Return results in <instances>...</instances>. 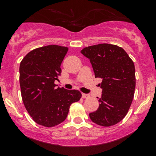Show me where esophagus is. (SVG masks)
Here are the masks:
<instances>
[{"instance_id": "obj_1", "label": "esophagus", "mask_w": 156, "mask_h": 156, "mask_svg": "<svg viewBox=\"0 0 156 156\" xmlns=\"http://www.w3.org/2000/svg\"><path fill=\"white\" fill-rule=\"evenodd\" d=\"M90 97L89 94H83L82 93V98L85 99V98H88V97Z\"/></svg>"}]
</instances>
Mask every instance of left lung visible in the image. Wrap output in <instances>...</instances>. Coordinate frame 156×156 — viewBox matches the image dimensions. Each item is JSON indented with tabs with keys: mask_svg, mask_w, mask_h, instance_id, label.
Wrapping results in <instances>:
<instances>
[{
	"mask_svg": "<svg viewBox=\"0 0 156 156\" xmlns=\"http://www.w3.org/2000/svg\"><path fill=\"white\" fill-rule=\"evenodd\" d=\"M81 53L90 59L95 78L102 79L100 106L90 113V118L100 126L116 125L125 117L133 101L136 86L133 62L123 48L110 44L87 47Z\"/></svg>",
	"mask_w": 156,
	"mask_h": 156,
	"instance_id": "left-lung-1",
	"label": "left lung"
}]
</instances>
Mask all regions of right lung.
Segmentation results:
<instances>
[{
    "label": "right lung",
    "mask_w": 156,
    "mask_h": 156,
    "mask_svg": "<svg viewBox=\"0 0 156 156\" xmlns=\"http://www.w3.org/2000/svg\"><path fill=\"white\" fill-rule=\"evenodd\" d=\"M69 48L48 45L30 51L20 66V84L23 103L33 120L51 127L66 119L71 104L81 94L77 90L56 87L60 66Z\"/></svg>",
    "instance_id": "obj_1"
}]
</instances>
